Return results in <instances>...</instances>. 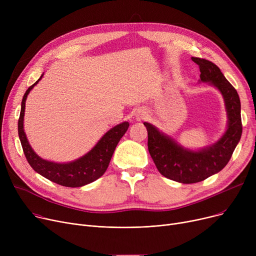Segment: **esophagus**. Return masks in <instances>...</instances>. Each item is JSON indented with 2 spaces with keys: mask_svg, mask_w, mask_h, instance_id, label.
Wrapping results in <instances>:
<instances>
[{
  "mask_svg": "<svg viewBox=\"0 0 256 256\" xmlns=\"http://www.w3.org/2000/svg\"><path fill=\"white\" fill-rule=\"evenodd\" d=\"M139 117H140L141 119H143V117H144V114H140V115H139Z\"/></svg>",
  "mask_w": 256,
  "mask_h": 256,
  "instance_id": "obj_1",
  "label": "esophagus"
}]
</instances>
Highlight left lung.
<instances>
[{"label":"left lung","mask_w":256,"mask_h":256,"mask_svg":"<svg viewBox=\"0 0 256 256\" xmlns=\"http://www.w3.org/2000/svg\"><path fill=\"white\" fill-rule=\"evenodd\" d=\"M200 68V82L217 88L222 94L227 113V128L223 136L210 146L192 150L173 138L144 122L148 132V152L158 172L165 178L182 184H195L221 171L232 156L242 136L240 102L234 86L212 62L192 57Z\"/></svg>","instance_id":"obj_1"}]
</instances>
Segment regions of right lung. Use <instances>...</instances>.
Segmentation results:
<instances>
[{"label": "right lung", "mask_w": 256, "mask_h": 256, "mask_svg": "<svg viewBox=\"0 0 256 256\" xmlns=\"http://www.w3.org/2000/svg\"><path fill=\"white\" fill-rule=\"evenodd\" d=\"M44 74L38 78V80L28 88L22 100V109L18 119V137L22 146V150L26 160L30 166L40 176L50 180L58 184L78 188L88 184L100 178L106 172L108 166L110 164L111 158L120 139L128 130L130 124L124 121L108 130L100 141L94 145L93 148L86 154L80 156L72 162L67 163H56L52 160L40 158L31 147L26 132L24 130V116L26 100L28 98L30 91L35 85L42 78Z\"/></svg>", "instance_id": "obj_1"}]
</instances>
